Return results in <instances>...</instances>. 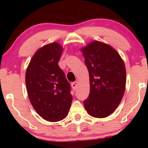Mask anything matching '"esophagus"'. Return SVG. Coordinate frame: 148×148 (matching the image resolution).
<instances>
[{
	"label": "esophagus",
	"instance_id": "34e87169",
	"mask_svg": "<svg viewBox=\"0 0 148 148\" xmlns=\"http://www.w3.org/2000/svg\"><path fill=\"white\" fill-rule=\"evenodd\" d=\"M77 85H78L77 81H74V82L72 83V87L73 89L75 90L76 88V86H77Z\"/></svg>",
	"mask_w": 148,
	"mask_h": 148
}]
</instances>
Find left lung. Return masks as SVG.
Wrapping results in <instances>:
<instances>
[{"label":"left lung","instance_id":"1","mask_svg":"<svg viewBox=\"0 0 148 148\" xmlns=\"http://www.w3.org/2000/svg\"><path fill=\"white\" fill-rule=\"evenodd\" d=\"M90 76L86 110L95 118H106L120 104L126 85V69L119 53L111 46L94 41L81 49Z\"/></svg>","mask_w":148,"mask_h":148}]
</instances>
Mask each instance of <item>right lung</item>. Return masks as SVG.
I'll return each mask as SVG.
<instances>
[{
  "label": "right lung",
  "mask_w": 148,
  "mask_h": 148,
  "mask_svg": "<svg viewBox=\"0 0 148 148\" xmlns=\"http://www.w3.org/2000/svg\"><path fill=\"white\" fill-rule=\"evenodd\" d=\"M62 50L57 42L44 46L34 54L25 74L30 103L49 122L66 118L72 102L70 84L58 64Z\"/></svg>",
  "instance_id": "add662e5"
}]
</instances>
